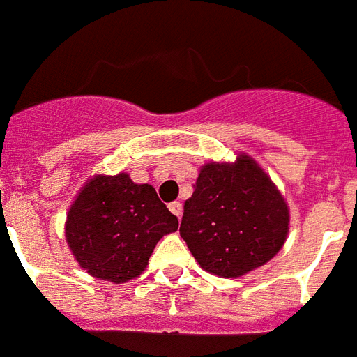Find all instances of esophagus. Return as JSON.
<instances>
[{
    "mask_svg": "<svg viewBox=\"0 0 357 357\" xmlns=\"http://www.w3.org/2000/svg\"><path fill=\"white\" fill-rule=\"evenodd\" d=\"M168 208H170V211H172V213L176 215L178 219H181V213H183L181 202H172V204H170V206H168Z\"/></svg>",
    "mask_w": 357,
    "mask_h": 357,
    "instance_id": "obj_1",
    "label": "esophagus"
}]
</instances>
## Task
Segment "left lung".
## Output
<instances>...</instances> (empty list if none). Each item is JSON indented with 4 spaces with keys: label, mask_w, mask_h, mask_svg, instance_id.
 Returning a JSON list of instances; mask_svg holds the SVG:
<instances>
[{
    "label": "left lung",
    "mask_w": 357,
    "mask_h": 357,
    "mask_svg": "<svg viewBox=\"0 0 357 357\" xmlns=\"http://www.w3.org/2000/svg\"><path fill=\"white\" fill-rule=\"evenodd\" d=\"M290 211L284 198L249 155L200 168L185 200L179 234L200 268L236 279L281 251Z\"/></svg>",
    "instance_id": "obj_1"
}]
</instances>
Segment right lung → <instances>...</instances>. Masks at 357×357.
Wrapping results in <instances>:
<instances>
[{"label": "right lung", "mask_w": 357, "mask_h": 357, "mask_svg": "<svg viewBox=\"0 0 357 357\" xmlns=\"http://www.w3.org/2000/svg\"><path fill=\"white\" fill-rule=\"evenodd\" d=\"M176 230L178 217L157 190L135 183L125 172L93 176L76 195L65 221V238L80 268L114 284L140 275L157 241Z\"/></svg>", "instance_id": "right-lung-1"}]
</instances>
